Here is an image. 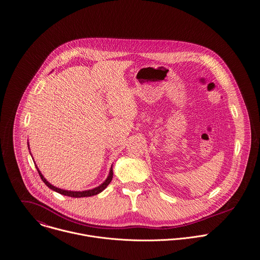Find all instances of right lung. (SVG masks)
Wrapping results in <instances>:
<instances>
[{"instance_id":"right-lung-1","label":"right lung","mask_w":260,"mask_h":260,"mask_svg":"<svg viewBox=\"0 0 260 260\" xmlns=\"http://www.w3.org/2000/svg\"><path fill=\"white\" fill-rule=\"evenodd\" d=\"M37 169H38V172H39V175H40L42 181L48 186V188H50L51 190H53V191H55V192H57V193H59V194H62V195H64V196L74 197V198L91 197V196H94V195H97V194L101 193L103 190L106 189V187L110 184V182L112 181V178H113V170H112V167H111V168H110V172H109V176L107 177L106 181H105L103 184H101L99 187H97V188H95V189H92V190H86V191H81V192L67 191V190H62V189H59V188H57V187L51 185V184L44 178V176L42 175V172L40 171V169L38 168V166H37Z\"/></svg>"}]
</instances>
